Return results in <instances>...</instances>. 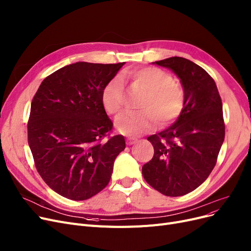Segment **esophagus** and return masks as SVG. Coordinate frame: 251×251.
<instances>
[{"label": "esophagus", "mask_w": 251, "mask_h": 251, "mask_svg": "<svg viewBox=\"0 0 251 251\" xmlns=\"http://www.w3.org/2000/svg\"><path fill=\"white\" fill-rule=\"evenodd\" d=\"M137 142V138H135V137H132V136H128L127 137V141H126V143H127V145H133V144H135Z\"/></svg>", "instance_id": "34e87169"}]
</instances>
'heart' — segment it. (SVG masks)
<instances>
[{"label":"heart","instance_id":"b5f03b06","mask_svg":"<svg viewBox=\"0 0 251 251\" xmlns=\"http://www.w3.org/2000/svg\"><path fill=\"white\" fill-rule=\"evenodd\" d=\"M122 79L130 80L134 86L147 93L140 108V114H126L118 118L116 127L120 132L138 135L150 131L159 120L161 125L172 124L185 106L184 90L174 82L170 73L157 67H143L125 70ZM120 77L110 79L102 90V105L108 115L117 116L125 105L124 85Z\"/></svg>","mask_w":251,"mask_h":251}]
</instances>
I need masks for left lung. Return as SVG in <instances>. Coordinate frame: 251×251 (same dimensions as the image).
Here are the masks:
<instances>
[{"label":"left lung","mask_w":251,"mask_h":251,"mask_svg":"<svg viewBox=\"0 0 251 251\" xmlns=\"http://www.w3.org/2000/svg\"><path fill=\"white\" fill-rule=\"evenodd\" d=\"M155 64L181 79L185 106L171 127L148 137L154 156L143 176L164 196L181 197L205 182L217 162L226 135L222 101L214 79L196 63L172 57Z\"/></svg>","instance_id":"left-lung-1"}]
</instances>
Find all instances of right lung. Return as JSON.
<instances>
[{
    "mask_svg": "<svg viewBox=\"0 0 251 251\" xmlns=\"http://www.w3.org/2000/svg\"><path fill=\"white\" fill-rule=\"evenodd\" d=\"M125 63L77 62L45 77L31 103L27 143L43 181L60 196L85 201L105 188L125 138L101 94ZM107 140H105V137Z\"/></svg>",
    "mask_w": 251,
    "mask_h": 251,
    "instance_id": "obj_1",
    "label": "right lung"
}]
</instances>
